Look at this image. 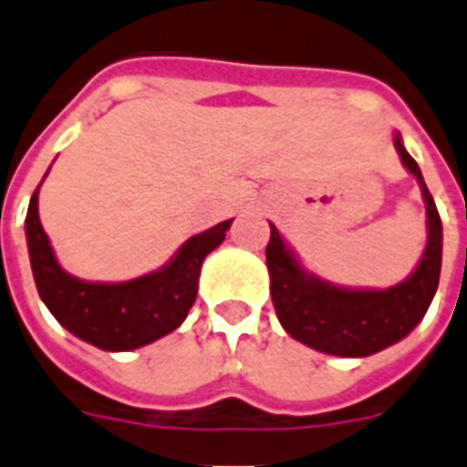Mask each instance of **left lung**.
Returning a JSON list of instances; mask_svg holds the SVG:
<instances>
[{
	"label": "left lung",
	"instance_id": "1",
	"mask_svg": "<svg viewBox=\"0 0 467 467\" xmlns=\"http://www.w3.org/2000/svg\"><path fill=\"white\" fill-rule=\"evenodd\" d=\"M394 145L406 170L420 184L429 219L426 251L420 255L416 271L404 283L387 290H352L325 283L305 271L296 254L280 238L278 229L271 223L265 263L271 273L273 307L287 335L317 352L337 357H369L381 352L404 339L423 320L431 300L436 296L443 254L441 216L419 164L406 152L401 135H396Z\"/></svg>",
	"mask_w": 467,
	"mask_h": 467
}]
</instances>
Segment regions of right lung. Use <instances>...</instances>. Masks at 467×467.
Returning <instances> with one entry per match:
<instances>
[{"label":"right lung","instance_id":"add662e5","mask_svg":"<svg viewBox=\"0 0 467 467\" xmlns=\"http://www.w3.org/2000/svg\"><path fill=\"white\" fill-rule=\"evenodd\" d=\"M234 221V219H231ZM231 221L196 234L160 271L125 283H88L63 271L41 221L38 187L26 212V244L36 290L56 320L105 352H130L180 327L196 300L202 263L226 238Z\"/></svg>","mask_w":467,"mask_h":467}]
</instances>
